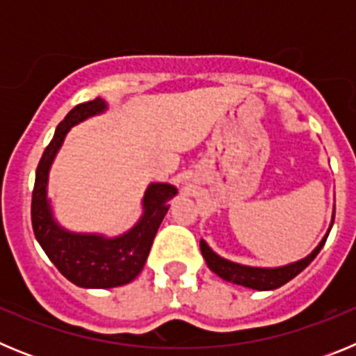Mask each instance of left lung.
<instances>
[{"instance_id":"left-lung-1","label":"left lung","mask_w":356,"mask_h":356,"mask_svg":"<svg viewBox=\"0 0 356 356\" xmlns=\"http://www.w3.org/2000/svg\"><path fill=\"white\" fill-rule=\"evenodd\" d=\"M333 217H335V212L332 216V222H330V228L326 232V235L321 238V242L316 246V250L310 254H307L305 259L296 260V262L287 264V266H280V267H254V266H244V264L232 262L228 259H222L221 254H217L212 248L207 244L203 238L200 241V250L203 259H205L207 266H209L210 271L216 273L219 278L226 280L229 284L242 285V287L254 289V291H275V289L282 287L287 282H291L294 276L300 275L308 264L312 262L317 257L323 246H325L326 238H328L330 229L333 226Z\"/></svg>"}]
</instances>
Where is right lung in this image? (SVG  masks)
Returning a JSON list of instances; mask_svg holds the SVG:
<instances>
[{"mask_svg":"<svg viewBox=\"0 0 356 356\" xmlns=\"http://www.w3.org/2000/svg\"><path fill=\"white\" fill-rule=\"evenodd\" d=\"M108 108L105 99L76 105L56 127L49 146L37 165L35 187L31 196V226L37 242L48 259L69 282L83 289H112L134 282L143 271L162 219L168 213V201L178 194L171 184H149L143 197V216L128 232L115 237L103 234H80L58 225L48 197L49 169L65 135L78 122Z\"/></svg>","mask_w":356,"mask_h":356,"instance_id":"1","label":"right lung"}]
</instances>
